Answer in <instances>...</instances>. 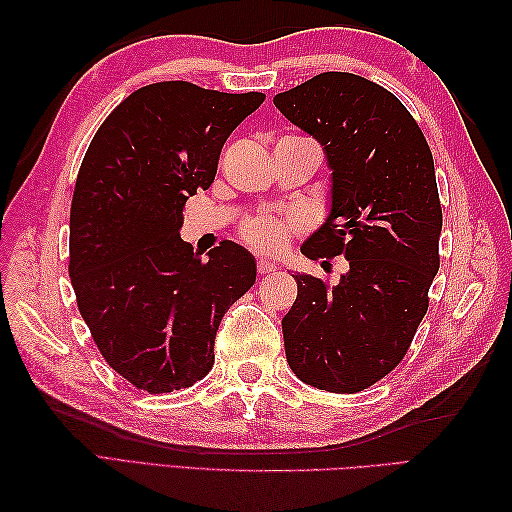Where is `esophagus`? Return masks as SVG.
Returning a JSON list of instances; mask_svg holds the SVG:
<instances>
[{"label": "esophagus", "mask_w": 512, "mask_h": 512, "mask_svg": "<svg viewBox=\"0 0 512 512\" xmlns=\"http://www.w3.org/2000/svg\"><path fill=\"white\" fill-rule=\"evenodd\" d=\"M275 268H277V266H275L273 262H268V259H259V262H257V270H259V273H262V275L273 273Z\"/></svg>", "instance_id": "obj_1"}]
</instances>
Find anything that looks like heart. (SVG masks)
<instances>
[{
  "mask_svg": "<svg viewBox=\"0 0 512 512\" xmlns=\"http://www.w3.org/2000/svg\"><path fill=\"white\" fill-rule=\"evenodd\" d=\"M303 226V220L295 217V220H277L270 215H257L248 217L242 224V237L244 242L266 255H281L286 250L292 233H297Z\"/></svg>",
  "mask_w": 512,
  "mask_h": 512,
  "instance_id": "1",
  "label": "heart"
}]
</instances>
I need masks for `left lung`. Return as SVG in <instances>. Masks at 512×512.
Returning <instances> with one entry per match:
<instances>
[{
	"label": "left lung",
	"instance_id": "obj_1",
	"mask_svg": "<svg viewBox=\"0 0 512 512\" xmlns=\"http://www.w3.org/2000/svg\"><path fill=\"white\" fill-rule=\"evenodd\" d=\"M273 103L332 169L330 215L301 253L350 262L339 286L292 275L286 358L303 383L356 394L402 361L429 308L442 231L433 156L407 107L363 76L323 72Z\"/></svg>",
	"mask_w": 512,
	"mask_h": 512
}]
</instances>
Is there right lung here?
I'll use <instances>...</instances> for the list:
<instances>
[{"label": "right lung", "instance_id": "add662e5", "mask_svg": "<svg viewBox=\"0 0 512 512\" xmlns=\"http://www.w3.org/2000/svg\"><path fill=\"white\" fill-rule=\"evenodd\" d=\"M264 99L151 83L85 151L70 209L72 288L107 365L149 394L209 374L222 317L255 284L246 248L224 239L202 262L180 226L187 200L213 184L226 138Z\"/></svg>", "mask_w": 512, "mask_h": 512}]
</instances>
